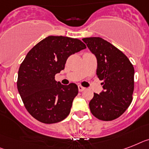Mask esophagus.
Segmentation results:
<instances>
[{"label": "esophagus", "instance_id": "1", "mask_svg": "<svg viewBox=\"0 0 149 149\" xmlns=\"http://www.w3.org/2000/svg\"><path fill=\"white\" fill-rule=\"evenodd\" d=\"M84 89H85V88H84V87H82V86H81V85H78V91H79L80 92L83 91Z\"/></svg>", "mask_w": 149, "mask_h": 149}]
</instances>
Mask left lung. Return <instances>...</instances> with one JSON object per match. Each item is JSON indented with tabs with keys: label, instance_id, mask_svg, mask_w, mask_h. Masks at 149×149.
<instances>
[{
	"label": "left lung",
	"instance_id": "1",
	"mask_svg": "<svg viewBox=\"0 0 149 149\" xmlns=\"http://www.w3.org/2000/svg\"><path fill=\"white\" fill-rule=\"evenodd\" d=\"M97 58V75L103 81L104 91L94 94L90 101L91 113L100 120L120 117L132 103L134 68L125 54L100 37L82 39Z\"/></svg>",
	"mask_w": 149,
	"mask_h": 149
}]
</instances>
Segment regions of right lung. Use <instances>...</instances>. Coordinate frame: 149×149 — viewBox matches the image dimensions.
<instances>
[{
    "instance_id": "right-lung-1",
    "label": "right lung",
    "mask_w": 149,
    "mask_h": 149,
    "mask_svg": "<svg viewBox=\"0 0 149 149\" xmlns=\"http://www.w3.org/2000/svg\"><path fill=\"white\" fill-rule=\"evenodd\" d=\"M86 49L80 39L49 36L29 52L19 66L17 89L29 114L38 121L55 123L65 119L78 94L75 84L63 85L55 75L68 58Z\"/></svg>"
}]
</instances>
